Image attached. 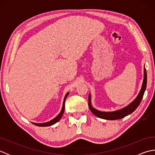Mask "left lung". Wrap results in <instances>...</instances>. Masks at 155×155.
Instances as JSON below:
<instances>
[{"mask_svg":"<svg viewBox=\"0 0 155 155\" xmlns=\"http://www.w3.org/2000/svg\"><path fill=\"white\" fill-rule=\"evenodd\" d=\"M147 75L146 68H144V79L142 84V87L139 92V94L137 98L134 99L132 103L129 104L123 108H121L120 110H118L113 112H102L95 109L91 105V94L88 95V107L94 115H96L97 117L106 120H118L123 118L127 115L130 114L136 110V108L139 107L141 101L143 99L144 91L147 88Z\"/></svg>","mask_w":155,"mask_h":155,"instance_id":"8db88e82","label":"left lung"}]
</instances>
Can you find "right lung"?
Instances as JSON below:
<instances>
[{
    "label": "right lung",
    "instance_id": "obj_1",
    "mask_svg": "<svg viewBox=\"0 0 155 155\" xmlns=\"http://www.w3.org/2000/svg\"><path fill=\"white\" fill-rule=\"evenodd\" d=\"M69 93H67V94H66L65 97H64V101H63V104H62V110L61 111V113H59L57 117H56L54 118H53V119L48 121V122H47V123H34V124L37 125V126L38 127H48V126H51V125L55 124L56 123H57V122L61 119L62 114H63L64 113V103H65V100H66V98L67 97L68 94Z\"/></svg>",
    "mask_w": 155,
    "mask_h": 155
}]
</instances>
